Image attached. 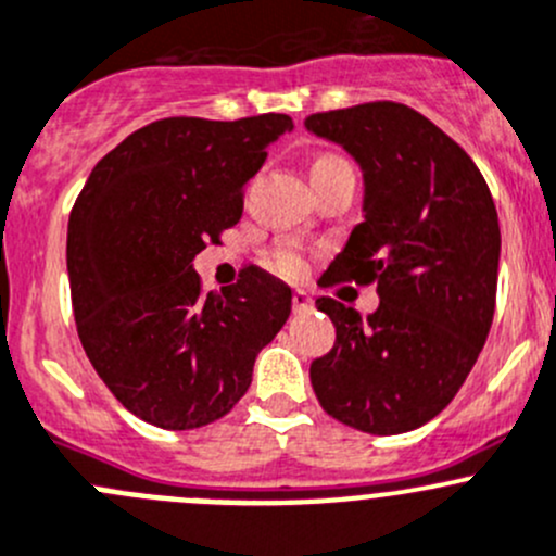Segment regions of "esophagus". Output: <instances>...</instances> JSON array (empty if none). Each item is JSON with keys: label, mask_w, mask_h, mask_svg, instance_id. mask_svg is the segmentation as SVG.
<instances>
[{"label": "esophagus", "mask_w": 556, "mask_h": 556, "mask_svg": "<svg viewBox=\"0 0 556 556\" xmlns=\"http://www.w3.org/2000/svg\"><path fill=\"white\" fill-rule=\"evenodd\" d=\"M291 302H294V313H311L313 311V296L307 294L305 289H296L294 296H291Z\"/></svg>", "instance_id": "34e87169"}]
</instances>
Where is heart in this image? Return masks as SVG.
Segmentation results:
<instances>
[{
    "label": "heart",
    "mask_w": 556,
    "mask_h": 556,
    "mask_svg": "<svg viewBox=\"0 0 556 556\" xmlns=\"http://www.w3.org/2000/svg\"><path fill=\"white\" fill-rule=\"evenodd\" d=\"M329 163H340V157H331V154H320V157L313 163V168H320V165H329ZM311 168V170H313ZM278 273L283 276H300L302 273V256L291 249H280L276 251V260H273Z\"/></svg>",
    "instance_id": "b5f03b06"
}]
</instances>
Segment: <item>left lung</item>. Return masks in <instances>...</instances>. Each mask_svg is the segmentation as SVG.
<instances>
[{
  "instance_id": "left-lung-1",
  "label": "left lung",
  "mask_w": 556,
  "mask_h": 556,
  "mask_svg": "<svg viewBox=\"0 0 556 556\" xmlns=\"http://www.w3.org/2000/svg\"><path fill=\"white\" fill-rule=\"evenodd\" d=\"M305 128L340 144L364 176V222L326 283H375L380 296L366 318L316 300L337 340L311 364L313 391L356 431H415L455 399L490 334L501 260L490 187L444 130L404 104L311 114Z\"/></svg>"
}]
</instances>
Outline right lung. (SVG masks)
<instances>
[{
  "label": "right lung",
  "instance_id": "add662e5",
  "mask_svg": "<svg viewBox=\"0 0 556 556\" xmlns=\"http://www.w3.org/2000/svg\"><path fill=\"white\" fill-rule=\"evenodd\" d=\"M291 128L289 114L157 119L101 157L74 203L66 270L79 340L117 402L152 426L225 417L289 318L283 280L249 267L203 294L194 256L240 219V190Z\"/></svg>",
  "mask_w": 556,
  "mask_h": 556
}]
</instances>
